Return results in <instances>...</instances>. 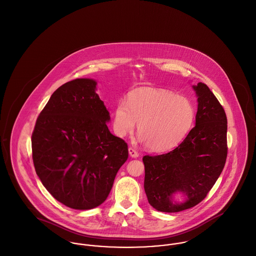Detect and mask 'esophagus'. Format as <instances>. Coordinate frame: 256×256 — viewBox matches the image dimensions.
<instances>
[{"mask_svg":"<svg viewBox=\"0 0 256 256\" xmlns=\"http://www.w3.org/2000/svg\"><path fill=\"white\" fill-rule=\"evenodd\" d=\"M128 152H130V155L132 157H134V158H136V157H138V155H140V154H138L134 148H128Z\"/></svg>","mask_w":256,"mask_h":256,"instance_id":"esophagus-1","label":"esophagus"}]
</instances>
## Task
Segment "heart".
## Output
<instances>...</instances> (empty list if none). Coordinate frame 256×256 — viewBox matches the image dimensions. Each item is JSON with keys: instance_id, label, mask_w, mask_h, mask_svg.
Instances as JSON below:
<instances>
[{"instance_id": "heart-1", "label": "heart", "mask_w": 256, "mask_h": 256, "mask_svg": "<svg viewBox=\"0 0 256 256\" xmlns=\"http://www.w3.org/2000/svg\"><path fill=\"white\" fill-rule=\"evenodd\" d=\"M195 118V108L187 98L161 89L132 92L128 102L120 101L114 112L112 128L124 138L132 132L136 122L138 134L154 152L176 146L188 134Z\"/></svg>"}]
</instances>
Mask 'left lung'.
I'll list each match as a JSON object with an SVG mask.
<instances>
[{
    "label": "left lung",
    "instance_id": "8db88e82",
    "mask_svg": "<svg viewBox=\"0 0 256 256\" xmlns=\"http://www.w3.org/2000/svg\"><path fill=\"white\" fill-rule=\"evenodd\" d=\"M198 95L196 126L172 152L144 155V190L148 203L159 212H177L201 203L220 177L228 156L226 112L204 83L194 86ZM182 192L185 204L172 195Z\"/></svg>",
    "mask_w": 256,
    "mask_h": 256
}]
</instances>
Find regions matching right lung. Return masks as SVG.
Listing matches in <instances>:
<instances>
[{
  "instance_id": "1",
  "label": "right lung",
  "mask_w": 256,
  "mask_h": 256,
  "mask_svg": "<svg viewBox=\"0 0 256 256\" xmlns=\"http://www.w3.org/2000/svg\"><path fill=\"white\" fill-rule=\"evenodd\" d=\"M92 79L60 86L40 112L32 134L36 172L58 202L75 210L104 203L120 166L126 142L112 134L110 114Z\"/></svg>"
}]
</instances>
